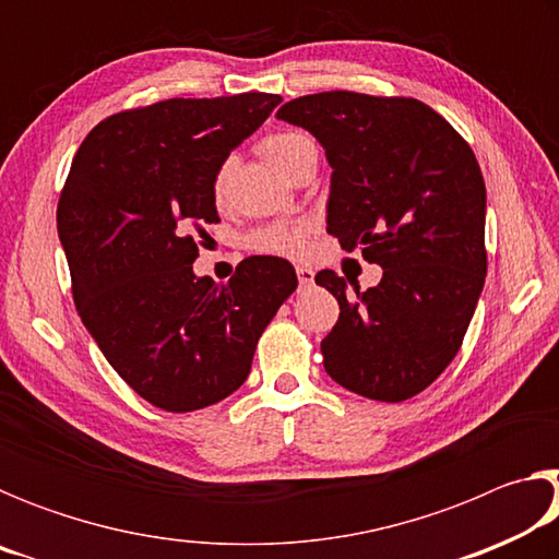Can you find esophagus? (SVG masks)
Masks as SVG:
<instances>
[{
  "mask_svg": "<svg viewBox=\"0 0 559 559\" xmlns=\"http://www.w3.org/2000/svg\"><path fill=\"white\" fill-rule=\"evenodd\" d=\"M296 276H298V286L300 288H308V286H313L316 271L308 269V266H296Z\"/></svg>",
  "mask_w": 559,
  "mask_h": 559,
  "instance_id": "esophagus-1",
  "label": "esophagus"
}]
</instances>
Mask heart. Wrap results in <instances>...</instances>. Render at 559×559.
Segmentation results:
<instances>
[{
    "instance_id": "1",
    "label": "heart",
    "mask_w": 559,
    "mask_h": 559,
    "mask_svg": "<svg viewBox=\"0 0 559 559\" xmlns=\"http://www.w3.org/2000/svg\"><path fill=\"white\" fill-rule=\"evenodd\" d=\"M261 153L269 163L278 169L283 175H290L293 169L300 167L306 159L318 157V147L313 138H308L306 132H276V135H269L261 143ZM234 159H224V163L216 167L214 179H212V194L216 202H222L226 197V189H229ZM253 249L276 253V257H298L306 246V229L302 226H266L253 234Z\"/></svg>"
}]
</instances>
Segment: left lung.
I'll return each instance as SVG.
<instances>
[{
	"label": "left lung",
	"instance_id": "left-lung-1",
	"mask_svg": "<svg viewBox=\"0 0 559 559\" xmlns=\"http://www.w3.org/2000/svg\"><path fill=\"white\" fill-rule=\"evenodd\" d=\"M276 118L325 147L328 234L382 269L347 296L320 271L340 318L320 343L325 372L377 402L419 394L456 357L486 281V185L476 155L427 103L353 91L302 96Z\"/></svg>",
	"mask_w": 559,
	"mask_h": 559
}]
</instances>
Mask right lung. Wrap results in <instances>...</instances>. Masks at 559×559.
<instances>
[{"mask_svg": "<svg viewBox=\"0 0 559 559\" xmlns=\"http://www.w3.org/2000/svg\"><path fill=\"white\" fill-rule=\"evenodd\" d=\"M278 103L253 91L116 112L88 132L66 177L56 222L75 310L112 370L165 412L239 390L298 286L278 257L243 259L229 283L192 269L204 226L219 222L216 167Z\"/></svg>", "mask_w": 559, "mask_h": 559, "instance_id": "1", "label": "right lung"}]
</instances>
